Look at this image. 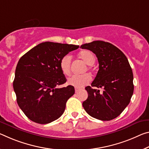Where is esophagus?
I'll return each mask as SVG.
<instances>
[{
	"instance_id": "obj_1",
	"label": "esophagus",
	"mask_w": 149,
	"mask_h": 149,
	"mask_svg": "<svg viewBox=\"0 0 149 149\" xmlns=\"http://www.w3.org/2000/svg\"><path fill=\"white\" fill-rule=\"evenodd\" d=\"M79 90H80V89H79V88H76V87H75V93H77V92H78Z\"/></svg>"
}]
</instances>
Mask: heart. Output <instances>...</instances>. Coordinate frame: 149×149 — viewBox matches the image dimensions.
<instances>
[{"instance_id": "b5f03b06", "label": "heart", "mask_w": 149, "mask_h": 149, "mask_svg": "<svg viewBox=\"0 0 149 149\" xmlns=\"http://www.w3.org/2000/svg\"><path fill=\"white\" fill-rule=\"evenodd\" d=\"M79 57L88 65H92L95 62V56L92 52L84 49L79 53ZM72 63V56L70 54H66L62 58L60 62L61 71L65 75H70V68ZM91 70V67H88ZM91 81V77L87 74L81 75H73L68 79V84L74 86L76 88H81L89 84Z\"/></svg>"}]
</instances>
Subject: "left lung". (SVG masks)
I'll return each instance as SVG.
<instances>
[{"mask_svg": "<svg viewBox=\"0 0 149 149\" xmlns=\"http://www.w3.org/2000/svg\"><path fill=\"white\" fill-rule=\"evenodd\" d=\"M92 51L99 62V70L91 86L86 87L88 97L83 102L92 117L110 121L121 114L131 101L134 91L133 74L129 61L120 49L109 42L97 40L81 46Z\"/></svg>", "mask_w": 149, "mask_h": 149, "instance_id": "obj_1", "label": "left lung"}]
</instances>
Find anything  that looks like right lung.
I'll list each match as a JSON object with an SVG mask.
<instances>
[{"label": "right lung", "mask_w": 149, "mask_h": 149, "mask_svg": "<svg viewBox=\"0 0 149 149\" xmlns=\"http://www.w3.org/2000/svg\"><path fill=\"white\" fill-rule=\"evenodd\" d=\"M78 48L76 45L45 42L20 58L13 88L18 106L31 121L47 124L62 116L75 89L72 86L57 87L66 82L60 62L63 56Z\"/></svg>", "instance_id": "1"}]
</instances>
